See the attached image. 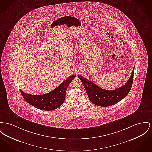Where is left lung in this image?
Masks as SVG:
<instances>
[{"label": "left lung", "instance_id": "obj_1", "mask_svg": "<svg viewBox=\"0 0 152 152\" xmlns=\"http://www.w3.org/2000/svg\"><path fill=\"white\" fill-rule=\"evenodd\" d=\"M134 67L129 80L125 84L117 89L110 91L99 87L81 76H78V77L86 89L90 101L93 104L100 107H108L118 103L130 92L133 84Z\"/></svg>", "mask_w": 152, "mask_h": 152}]
</instances>
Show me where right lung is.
<instances>
[{"label":"right lung","instance_id":"right-lung-1","mask_svg":"<svg viewBox=\"0 0 152 152\" xmlns=\"http://www.w3.org/2000/svg\"><path fill=\"white\" fill-rule=\"evenodd\" d=\"M75 77V75L69 76L57 88L44 95H34L24 93L20 89V91L23 98L28 104L42 110H53L63 104L66 89Z\"/></svg>","mask_w":152,"mask_h":152}]
</instances>
